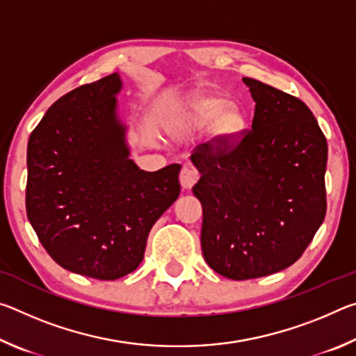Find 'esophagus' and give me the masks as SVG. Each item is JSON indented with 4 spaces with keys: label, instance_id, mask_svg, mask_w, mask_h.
Segmentation results:
<instances>
[{
    "label": "esophagus",
    "instance_id": "esophagus-1",
    "mask_svg": "<svg viewBox=\"0 0 356 356\" xmlns=\"http://www.w3.org/2000/svg\"><path fill=\"white\" fill-rule=\"evenodd\" d=\"M197 172L193 170L190 166H184L182 171H180V185H182V188H191L193 185L197 182Z\"/></svg>",
    "mask_w": 356,
    "mask_h": 356
}]
</instances>
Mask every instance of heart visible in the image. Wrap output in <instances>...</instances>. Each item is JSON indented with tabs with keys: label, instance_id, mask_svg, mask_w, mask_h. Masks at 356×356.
Instances as JSON below:
<instances>
[{
	"label": "heart",
	"instance_id": "1",
	"mask_svg": "<svg viewBox=\"0 0 356 356\" xmlns=\"http://www.w3.org/2000/svg\"><path fill=\"white\" fill-rule=\"evenodd\" d=\"M227 106V102L221 97H201L193 105V118L197 124H210L215 120V134L232 140L243 129L245 119L237 108Z\"/></svg>",
	"mask_w": 356,
	"mask_h": 356
}]
</instances>
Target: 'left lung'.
Returning a JSON list of instances; mask_svg holds the SVG:
<instances>
[{
	"label": "left lung",
	"instance_id": "8db88e82",
	"mask_svg": "<svg viewBox=\"0 0 356 356\" xmlns=\"http://www.w3.org/2000/svg\"><path fill=\"white\" fill-rule=\"evenodd\" d=\"M256 102L251 129L193 149L201 172L206 262L229 280L261 278L297 262L327 213V138L300 99L243 78Z\"/></svg>",
	"mask_w": 356,
	"mask_h": 356
}]
</instances>
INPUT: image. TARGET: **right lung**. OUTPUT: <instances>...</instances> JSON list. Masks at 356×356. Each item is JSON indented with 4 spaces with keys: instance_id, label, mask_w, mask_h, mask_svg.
<instances>
[{
    "instance_id": "obj_1",
    "label": "right lung",
    "mask_w": 356,
    "mask_h": 356,
    "mask_svg": "<svg viewBox=\"0 0 356 356\" xmlns=\"http://www.w3.org/2000/svg\"><path fill=\"white\" fill-rule=\"evenodd\" d=\"M118 74L53 104L28 141L26 215L53 261L113 281L141 264L155 221L177 200L180 165L146 172L116 118Z\"/></svg>"
}]
</instances>
